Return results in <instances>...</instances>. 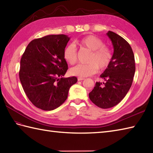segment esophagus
I'll list each match as a JSON object with an SVG mask.
<instances>
[{"label":"esophagus","instance_id":"1","mask_svg":"<svg viewBox=\"0 0 153 153\" xmlns=\"http://www.w3.org/2000/svg\"><path fill=\"white\" fill-rule=\"evenodd\" d=\"M84 79H85L84 77H77V80H78V81H82V80H84Z\"/></svg>","mask_w":153,"mask_h":153}]
</instances>
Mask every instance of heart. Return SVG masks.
I'll list each match as a JSON object with an SVG mask.
<instances>
[{
    "label": "heart",
    "instance_id": "obj_1",
    "mask_svg": "<svg viewBox=\"0 0 153 153\" xmlns=\"http://www.w3.org/2000/svg\"><path fill=\"white\" fill-rule=\"evenodd\" d=\"M77 43L81 47L88 49L91 52L89 63L80 64L73 67L70 73L73 76L80 77H87L95 74L99 70H105L109 66L112 59V51L105 45L102 40L94 35H87L78 41ZM64 58L67 62L73 65L77 62V48L76 45L71 43L65 48Z\"/></svg>",
    "mask_w": 153,
    "mask_h": 153
}]
</instances>
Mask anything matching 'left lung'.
<instances>
[{
  "mask_svg": "<svg viewBox=\"0 0 153 153\" xmlns=\"http://www.w3.org/2000/svg\"><path fill=\"white\" fill-rule=\"evenodd\" d=\"M106 35L113 45L112 59L100 76L105 82H96L89 94L90 100L104 109L117 105L124 98L131 86L135 71L134 54L129 44L112 31H108Z\"/></svg>",
  "mask_w": 153,
  "mask_h": 153,
  "instance_id": "obj_1",
  "label": "left lung"
}]
</instances>
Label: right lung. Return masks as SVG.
I'll return each instance as SVG.
<instances>
[{
    "label": "right lung",
    "mask_w": 153,
    "mask_h": 153,
    "mask_svg": "<svg viewBox=\"0 0 153 153\" xmlns=\"http://www.w3.org/2000/svg\"><path fill=\"white\" fill-rule=\"evenodd\" d=\"M70 38L51 35L31 41L20 60L19 79L28 99L43 110L57 108L66 100L76 77H63L68 69L64 51Z\"/></svg>",
    "instance_id": "obj_1"
}]
</instances>
